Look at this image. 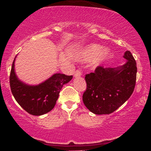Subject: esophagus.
<instances>
[{
  "mask_svg": "<svg viewBox=\"0 0 151 151\" xmlns=\"http://www.w3.org/2000/svg\"><path fill=\"white\" fill-rule=\"evenodd\" d=\"M81 76V72L80 70H77L74 73V77L78 78V77H80Z\"/></svg>",
  "mask_w": 151,
  "mask_h": 151,
  "instance_id": "esophagus-1",
  "label": "esophagus"
}]
</instances>
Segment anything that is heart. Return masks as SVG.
I'll return each instance as SVG.
<instances>
[{
  "mask_svg": "<svg viewBox=\"0 0 151 151\" xmlns=\"http://www.w3.org/2000/svg\"><path fill=\"white\" fill-rule=\"evenodd\" d=\"M110 57L109 50L104 49L103 46L98 44H91L85 47L76 55V59L80 62H89L93 60V68L101 66Z\"/></svg>",
  "mask_w": 151,
  "mask_h": 151,
  "instance_id": "heart-1",
  "label": "heart"
}]
</instances>
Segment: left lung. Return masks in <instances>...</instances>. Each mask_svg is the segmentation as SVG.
I'll return each instance as SVG.
<instances>
[{
  "label": "left lung",
  "mask_w": 151,
  "mask_h": 151,
  "mask_svg": "<svg viewBox=\"0 0 151 151\" xmlns=\"http://www.w3.org/2000/svg\"><path fill=\"white\" fill-rule=\"evenodd\" d=\"M126 61L116 67H99L86 74V90L82 96L84 105L94 114H111L131 96L136 85L137 67L131 52H125Z\"/></svg>",
  "instance_id": "8db88e82"
}]
</instances>
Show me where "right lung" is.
<instances>
[{
    "instance_id": "right-lung-1",
    "label": "right lung",
    "mask_w": 151,
    "mask_h": 151,
    "mask_svg": "<svg viewBox=\"0 0 151 151\" xmlns=\"http://www.w3.org/2000/svg\"><path fill=\"white\" fill-rule=\"evenodd\" d=\"M16 58L13 60L10 76V89L15 99L31 115L41 116L48 113L56 104L62 86L71 81L73 76L55 73L39 84H26L19 79L15 73Z\"/></svg>"
}]
</instances>
